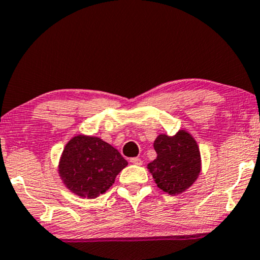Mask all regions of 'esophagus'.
Here are the masks:
<instances>
[{
	"label": "esophagus",
	"instance_id": "obj_1",
	"mask_svg": "<svg viewBox=\"0 0 260 260\" xmlns=\"http://www.w3.org/2000/svg\"><path fill=\"white\" fill-rule=\"evenodd\" d=\"M131 163L136 164V166H141V164H143V160L138 158V157H134V158H131Z\"/></svg>",
	"mask_w": 260,
	"mask_h": 260
}]
</instances>
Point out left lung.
Here are the masks:
<instances>
[{
	"label": "left lung",
	"mask_w": 260,
	"mask_h": 260,
	"mask_svg": "<svg viewBox=\"0 0 260 260\" xmlns=\"http://www.w3.org/2000/svg\"><path fill=\"white\" fill-rule=\"evenodd\" d=\"M156 159L147 164L157 186L170 196L180 194L193 185L200 173L197 141L186 131L175 136L159 134L153 143Z\"/></svg>",
	"instance_id": "1"
}]
</instances>
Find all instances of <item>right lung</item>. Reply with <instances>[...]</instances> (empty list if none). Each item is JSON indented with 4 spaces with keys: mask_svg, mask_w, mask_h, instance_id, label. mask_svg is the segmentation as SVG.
Segmentation results:
<instances>
[{
    "mask_svg": "<svg viewBox=\"0 0 260 260\" xmlns=\"http://www.w3.org/2000/svg\"><path fill=\"white\" fill-rule=\"evenodd\" d=\"M127 164L119 151L100 138L77 136L62 152L58 173L68 189L93 199L113 186L115 177Z\"/></svg>",
    "mask_w": 260,
    "mask_h": 260,
    "instance_id": "1",
    "label": "right lung"
}]
</instances>
